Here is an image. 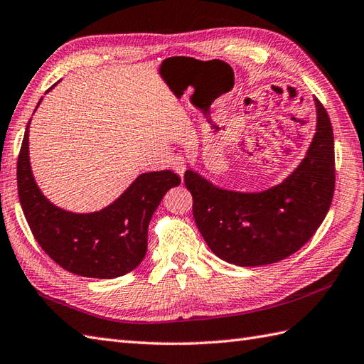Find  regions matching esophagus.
Wrapping results in <instances>:
<instances>
[{
	"instance_id": "34e87169",
	"label": "esophagus",
	"mask_w": 364,
	"mask_h": 364,
	"mask_svg": "<svg viewBox=\"0 0 364 364\" xmlns=\"http://www.w3.org/2000/svg\"><path fill=\"white\" fill-rule=\"evenodd\" d=\"M173 171L178 173L181 178H183V175H184V172H186V164H184V161L183 159H176V161L173 163Z\"/></svg>"
}]
</instances>
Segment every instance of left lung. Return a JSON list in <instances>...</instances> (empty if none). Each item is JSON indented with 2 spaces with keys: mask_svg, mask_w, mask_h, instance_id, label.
<instances>
[{
  "mask_svg": "<svg viewBox=\"0 0 364 364\" xmlns=\"http://www.w3.org/2000/svg\"><path fill=\"white\" fill-rule=\"evenodd\" d=\"M316 129L299 166L273 188L239 192L186 171L198 231L215 256L239 267H260L291 256L326 218L335 191L333 130L315 99Z\"/></svg>",
  "mask_w": 364,
  "mask_h": 364,
  "instance_id": "8db88e82",
  "label": "left lung"
}]
</instances>
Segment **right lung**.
<instances>
[{
	"instance_id": "1",
	"label": "right lung",
	"mask_w": 364,
	"mask_h": 364,
	"mask_svg": "<svg viewBox=\"0 0 364 364\" xmlns=\"http://www.w3.org/2000/svg\"><path fill=\"white\" fill-rule=\"evenodd\" d=\"M41 97L37 107L40 105ZM29 125L16 164L18 197L33 237L66 272L114 279L136 268L147 252L151 215L168 189L181 183L172 171L141 173L113 203L87 214L50 203L36 183L29 159Z\"/></svg>"
}]
</instances>
